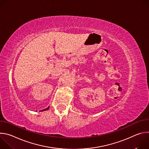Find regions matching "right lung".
Segmentation results:
<instances>
[{
    "label": "right lung",
    "mask_w": 149,
    "mask_h": 149,
    "mask_svg": "<svg viewBox=\"0 0 149 149\" xmlns=\"http://www.w3.org/2000/svg\"><path fill=\"white\" fill-rule=\"evenodd\" d=\"M49 109V107H48V108H47V109H44V110H40V111H45V110H48Z\"/></svg>",
    "instance_id": "add662e5"
}]
</instances>
